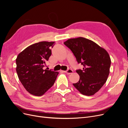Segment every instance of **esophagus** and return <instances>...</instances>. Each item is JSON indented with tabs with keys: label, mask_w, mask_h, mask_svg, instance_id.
Segmentation results:
<instances>
[{
	"label": "esophagus",
	"mask_w": 128,
	"mask_h": 128,
	"mask_svg": "<svg viewBox=\"0 0 128 128\" xmlns=\"http://www.w3.org/2000/svg\"><path fill=\"white\" fill-rule=\"evenodd\" d=\"M64 72L66 73V74H72L73 72V70H72V69H68V70H67L64 71Z\"/></svg>",
	"instance_id": "1"
}]
</instances>
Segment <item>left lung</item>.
<instances>
[{
    "instance_id": "8db88e82",
    "label": "left lung",
    "mask_w": 128,
    "mask_h": 128,
    "mask_svg": "<svg viewBox=\"0 0 128 128\" xmlns=\"http://www.w3.org/2000/svg\"><path fill=\"white\" fill-rule=\"evenodd\" d=\"M64 44L72 51L78 63L84 67L83 70H76L80 80L73 86L83 95L94 94L106 83L109 75L111 60L108 52L84 37L69 39Z\"/></svg>"
}]
</instances>
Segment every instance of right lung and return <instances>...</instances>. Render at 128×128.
<instances>
[{
  "label": "right lung",
  "mask_w": 128,
  "mask_h": 128,
  "mask_svg": "<svg viewBox=\"0 0 128 128\" xmlns=\"http://www.w3.org/2000/svg\"><path fill=\"white\" fill-rule=\"evenodd\" d=\"M54 43V42H37L27 47L17 56L16 70L18 77L30 94L43 95L55 82L59 72L44 68Z\"/></svg>",
  "instance_id": "right-lung-1"
}]
</instances>
